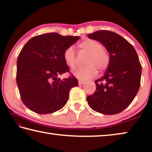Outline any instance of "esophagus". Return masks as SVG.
<instances>
[{
  "label": "esophagus",
  "instance_id": "34e87169",
  "mask_svg": "<svg viewBox=\"0 0 152 152\" xmlns=\"http://www.w3.org/2000/svg\"><path fill=\"white\" fill-rule=\"evenodd\" d=\"M86 83V82L82 81V80H78V84L79 85H82V84H84Z\"/></svg>",
  "mask_w": 152,
  "mask_h": 152
}]
</instances>
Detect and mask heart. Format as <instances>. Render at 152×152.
I'll list each match as a JSON object with an SVG mask.
<instances>
[{
	"mask_svg": "<svg viewBox=\"0 0 152 152\" xmlns=\"http://www.w3.org/2000/svg\"><path fill=\"white\" fill-rule=\"evenodd\" d=\"M78 48L80 51L88 53V56L84 61V64L86 65L76 67L72 70V73L74 76L83 80L91 78L95 76L96 70L101 73L107 68L109 58L101 42L86 38L78 43ZM63 58L68 66L72 68L75 66L76 53L72 47L66 49Z\"/></svg>",
	"mask_w": 152,
	"mask_h": 152,
	"instance_id": "obj_1",
	"label": "heart"
}]
</instances>
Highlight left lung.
<instances>
[{
  "label": "left lung",
  "mask_w": 152,
  "mask_h": 152,
  "mask_svg": "<svg viewBox=\"0 0 152 152\" xmlns=\"http://www.w3.org/2000/svg\"><path fill=\"white\" fill-rule=\"evenodd\" d=\"M88 37L104 46L109 63L104 75L94 81L96 91L87 101L98 113L117 114L132 103L140 89L141 66L137 52L125 38L110 31H97Z\"/></svg>",
  "instance_id": "1"
}]
</instances>
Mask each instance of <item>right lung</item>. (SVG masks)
Wrapping results in <instances>:
<instances>
[{
  "label": "right lung",
  "instance_id": "1",
  "mask_svg": "<svg viewBox=\"0 0 152 152\" xmlns=\"http://www.w3.org/2000/svg\"><path fill=\"white\" fill-rule=\"evenodd\" d=\"M78 39L45 33L30 39L22 48L17 61V84L23 102L32 111L49 114L61 109L70 89L78 85L72 76L58 77L70 70L63 54Z\"/></svg>",
  "mask_w": 152,
  "mask_h": 152
}]
</instances>
